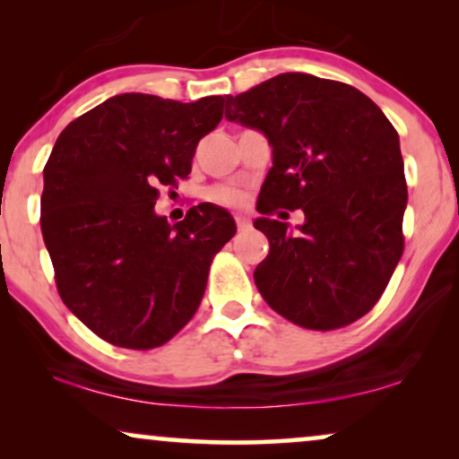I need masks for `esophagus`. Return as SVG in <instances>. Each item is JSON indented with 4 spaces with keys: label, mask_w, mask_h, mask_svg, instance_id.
Wrapping results in <instances>:
<instances>
[{
    "label": "esophagus",
    "mask_w": 459,
    "mask_h": 459,
    "mask_svg": "<svg viewBox=\"0 0 459 459\" xmlns=\"http://www.w3.org/2000/svg\"><path fill=\"white\" fill-rule=\"evenodd\" d=\"M236 225H238V231H244L250 228V219L244 217V215H238L236 217Z\"/></svg>",
    "instance_id": "esophagus-1"
}]
</instances>
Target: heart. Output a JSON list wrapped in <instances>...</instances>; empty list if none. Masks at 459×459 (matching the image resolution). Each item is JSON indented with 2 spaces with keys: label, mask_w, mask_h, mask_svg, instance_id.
Returning <instances> with one entry per match:
<instances>
[{
  "label": "heart",
  "mask_w": 459,
  "mask_h": 459,
  "mask_svg": "<svg viewBox=\"0 0 459 459\" xmlns=\"http://www.w3.org/2000/svg\"><path fill=\"white\" fill-rule=\"evenodd\" d=\"M212 198H215L217 203L228 204V206L244 204V192L236 190V187H228V186H221V187H217V190H212Z\"/></svg>",
  "instance_id": "b5f03b06"
}]
</instances>
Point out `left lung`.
Wrapping results in <instances>:
<instances>
[{"label":"left lung","instance_id":"1","mask_svg":"<svg viewBox=\"0 0 459 459\" xmlns=\"http://www.w3.org/2000/svg\"><path fill=\"white\" fill-rule=\"evenodd\" d=\"M225 118L261 131L273 165L263 181L255 228L269 255L255 269L267 305L292 324L334 330L366 316L403 255L407 184L399 135L355 87L281 73L225 96ZM300 208L290 232L271 215Z\"/></svg>","mask_w":459,"mask_h":459}]
</instances>
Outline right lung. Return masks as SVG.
Masks as SVG:
<instances>
[{"label":"right lung","mask_w":459,"mask_h":459,"mask_svg":"<svg viewBox=\"0 0 459 459\" xmlns=\"http://www.w3.org/2000/svg\"><path fill=\"white\" fill-rule=\"evenodd\" d=\"M223 98L175 102L118 93L68 125L43 169L41 234L65 305L106 342L146 351L196 313L211 261L236 234L221 206L184 221L154 211L162 186L192 171Z\"/></svg>","instance_id":"add662e5"}]
</instances>
